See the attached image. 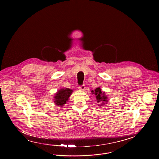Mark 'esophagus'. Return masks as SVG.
<instances>
[{"label": "esophagus", "instance_id": "34e87169", "mask_svg": "<svg viewBox=\"0 0 159 159\" xmlns=\"http://www.w3.org/2000/svg\"><path fill=\"white\" fill-rule=\"evenodd\" d=\"M85 88H86V84H83L82 86L79 87V89L81 90V91H84L85 89Z\"/></svg>", "mask_w": 159, "mask_h": 159}]
</instances>
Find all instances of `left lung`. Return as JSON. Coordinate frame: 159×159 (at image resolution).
<instances>
[{"instance_id": "obj_1", "label": "left lung", "mask_w": 159, "mask_h": 159, "mask_svg": "<svg viewBox=\"0 0 159 159\" xmlns=\"http://www.w3.org/2000/svg\"><path fill=\"white\" fill-rule=\"evenodd\" d=\"M92 93H94L95 95L97 100L98 103H100V105H98L99 107L101 105H104L106 104V103L108 101V97L107 95H105V92H102L101 91V89L100 88H97L94 90V92L93 91H92Z\"/></svg>"}]
</instances>
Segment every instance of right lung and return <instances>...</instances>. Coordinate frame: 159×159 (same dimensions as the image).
Segmentation results:
<instances>
[{
    "instance_id": "obj_1",
    "label": "right lung",
    "mask_w": 159,
    "mask_h": 159,
    "mask_svg": "<svg viewBox=\"0 0 159 159\" xmlns=\"http://www.w3.org/2000/svg\"><path fill=\"white\" fill-rule=\"evenodd\" d=\"M73 91L70 89H61L55 94L54 96V103L57 106L62 107L66 104V102L68 101V98L71 94Z\"/></svg>"
}]
</instances>
